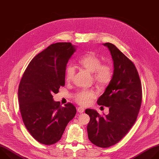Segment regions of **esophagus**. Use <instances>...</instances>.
<instances>
[{
	"instance_id": "1",
	"label": "esophagus",
	"mask_w": 159,
	"mask_h": 159,
	"mask_svg": "<svg viewBox=\"0 0 159 159\" xmlns=\"http://www.w3.org/2000/svg\"><path fill=\"white\" fill-rule=\"evenodd\" d=\"M77 111L80 113H82L84 112V108L82 107H79L77 108Z\"/></svg>"
}]
</instances>
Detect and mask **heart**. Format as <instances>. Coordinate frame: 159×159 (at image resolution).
I'll return each instance as SVG.
<instances>
[{
	"label": "heart",
	"mask_w": 159,
	"mask_h": 159,
	"mask_svg": "<svg viewBox=\"0 0 159 159\" xmlns=\"http://www.w3.org/2000/svg\"><path fill=\"white\" fill-rule=\"evenodd\" d=\"M79 65L90 73H92L93 80L99 87H104L111 81L113 77V69L109 63H102L101 58L94 52H87L78 60ZM75 72L72 65H67L65 69V79L70 81ZM96 98V93L93 90H82L75 96V101L80 105L87 106Z\"/></svg>",
	"instance_id": "obj_1"
}]
</instances>
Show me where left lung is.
<instances>
[{
	"mask_svg": "<svg viewBox=\"0 0 159 159\" xmlns=\"http://www.w3.org/2000/svg\"><path fill=\"white\" fill-rule=\"evenodd\" d=\"M110 51L114 63L113 77L97 102L109 107V114L100 115L94 109H87L90 117L87 129L89 140L101 148L118 143L137 120L142 100L140 77L134 65L116 46L104 43Z\"/></svg>",
	"mask_w": 159,
	"mask_h": 159,
	"instance_id": "obj_1",
	"label": "left lung"
}]
</instances>
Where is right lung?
<instances>
[{
  "mask_svg": "<svg viewBox=\"0 0 159 159\" xmlns=\"http://www.w3.org/2000/svg\"><path fill=\"white\" fill-rule=\"evenodd\" d=\"M75 50L70 43L50 45L33 58L20 81L18 101L22 121L32 137L42 144L58 142L75 116L72 103L61 106L53 99V94L65 85L66 64Z\"/></svg>",
  "mask_w": 159,
  "mask_h": 159,
  "instance_id": "1",
  "label": "right lung"
}]
</instances>
